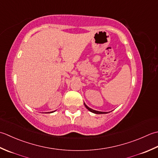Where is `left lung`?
I'll list each match as a JSON object with an SVG mask.
<instances>
[{
    "mask_svg": "<svg viewBox=\"0 0 158 158\" xmlns=\"http://www.w3.org/2000/svg\"><path fill=\"white\" fill-rule=\"evenodd\" d=\"M84 104H85V107H86V108H87L89 111H91V112H93V113H95V114H106V113H108V112H100V111H97V110H93V109H91V108H90L89 107H88V106H86V105L85 104V103H84Z\"/></svg>",
    "mask_w": 158,
    "mask_h": 158,
    "instance_id": "8db88e82",
    "label": "left lung"
}]
</instances>
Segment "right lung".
Wrapping results in <instances>:
<instances>
[{
	"label": "right lung",
	"mask_w": 158,
	"mask_h": 158,
	"mask_svg": "<svg viewBox=\"0 0 158 158\" xmlns=\"http://www.w3.org/2000/svg\"><path fill=\"white\" fill-rule=\"evenodd\" d=\"M52 112H53V111H52V112H51V113H52Z\"/></svg>",
	"instance_id": "1"
}]
</instances>
